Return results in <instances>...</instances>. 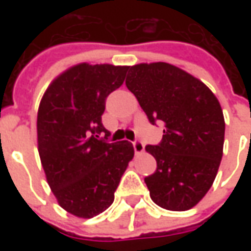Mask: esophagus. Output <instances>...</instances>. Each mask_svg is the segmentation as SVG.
<instances>
[{"label": "esophagus", "mask_w": 251, "mask_h": 251, "mask_svg": "<svg viewBox=\"0 0 251 251\" xmlns=\"http://www.w3.org/2000/svg\"><path fill=\"white\" fill-rule=\"evenodd\" d=\"M133 148H134V152H136V154H141V153L144 152V149H145V147H144V144H142L141 141L133 142Z\"/></svg>", "instance_id": "34e87169"}]
</instances>
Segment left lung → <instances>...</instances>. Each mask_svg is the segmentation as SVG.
<instances>
[{
	"label": "left lung",
	"mask_w": 251,
	"mask_h": 251,
	"mask_svg": "<svg viewBox=\"0 0 251 251\" xmlns=\"http://www.w3.org/2000/svg\"><path fill=\"white\" fill-rule=\"evenodd\" d=\"M127 70L126 87L148 120L164 124L161 142L145 147L157 161L156 172L145 177L151 198L165 210H189L208 192L221 165V103L201 80L169 63H141Z\"/></svg>",
	"instance_id": "1"
}]
</instances>
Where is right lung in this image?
I'll list each match as a JSON object with an SVG mask.
<instances>
[{
	"label": "right lung",
	"instance_id": "obj_1",
	"mask_svg": "<svg viewBox=\"0 0 251 251\" xmlns=\"http://www.w3.org/2000/svg\"><path fill=\"white\" fill-rule=\"evenodd\" d=\"M127 66L80 63L48 86L37 111V149L48 185L62 208L94 218L114 201L134 156L129 141L109 142L102 125L104 102L122 86Z\"/></svg>",
	"mask_w": 251,
	"mask_h": 251
}]
</instances>
